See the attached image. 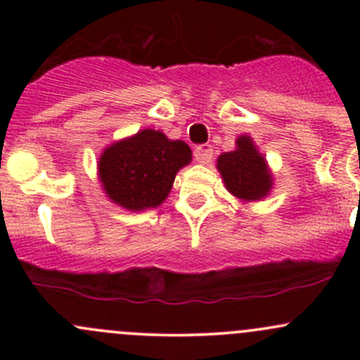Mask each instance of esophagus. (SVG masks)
<instances>
[{
	"label": "esophagus",
	"mask_w": 360,
	"mask_h": 360,
	"mask_svg": "<svg viewBox=\"0 0 360 360\" xmlns=\"http://www.w3.org/2000/svg\"><path fill=\"white\" fill-rule=\"evenodd\" d=\"M212 153H214V150L210 144H200V146L195 148L193 157L198 163H209L210 160H212Z\"/></svg>",
	"instance_id": "1"
}]
</instances>
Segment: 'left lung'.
Masks as SVG:
<instances>
[{"instance_id": "8db88e82", "label": "left lung", "mask_w": 360, "mask_h": 360, "mask_svg": "<svg viewBox=\"0 0 360 360\" xmlns=\"http://www.w3.org/2000/svg\"><path fill=\"white\" fill-rule=\"evenodd\" d=\"M217 169L228 191L242 200H259L270 191L271 176L266 163L248 136L237 141V150L217 158Z\"/></svg>"}]
</instances>
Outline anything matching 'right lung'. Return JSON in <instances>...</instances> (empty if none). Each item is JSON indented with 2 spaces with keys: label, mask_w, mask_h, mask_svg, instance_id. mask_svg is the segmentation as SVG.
Listing matches in <instances>:
<instances>
[{
  "label": "right lung",
  "mask_w": 360,
  "mask_h": 360,
  "mask_svg": "<svg viewBox=\"0 0 360 360\" xmlns=\"http://www.w3.org/2000/svg\"><path fill=\"white\" fill-rule=\"evenodd\" d=\"M190 162L186 143L146 129L108 148L99 160V176L112 202L129 210H143L165 200L177 170Z\"/></svg>",
  "instance_id": "add662e5"
}]
</instances>
